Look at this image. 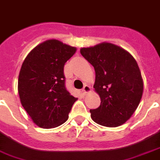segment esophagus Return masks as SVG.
I'll list each match as a JSON object with an SVG mask.
<instances>
[{
    "mask_svg": "<svg viewBox=\"0 0 160 160\" xmlns=\"http://www.w3.org/2000/svg\"><path fill=\"white\" fill-rule=\"evenodd\" d=\"M91 87H90V86H89L88 85H85V86H84V88H83V90H82L83 93H84V94L89 93V92H91Z\"/></svg>",
    "mask_w": 160,
    "mask_h": 160,
    "instance_id": "obj_1",
    "label": "esophagus"
}]
</instances>
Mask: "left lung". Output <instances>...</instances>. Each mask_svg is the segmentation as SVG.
<instances>
[{"label": "left lung", "mask_w": 160, "mask_h": 160, "mask_svg": "<svg viewBox=\"0 0 160 160\" xmlns=\"http://www.w3.org/2000/svg\"><path fill=\"white\" fill-rule=\"evenodd\" d=\"M96 71L95 91L101 98L98 108L90 110L92 120L116 128L125 123L139 105L143 81L137 61L122 48L110 42L80 48Z\"/></svg>", "instance_id": "8db88e82"}]
</instances>
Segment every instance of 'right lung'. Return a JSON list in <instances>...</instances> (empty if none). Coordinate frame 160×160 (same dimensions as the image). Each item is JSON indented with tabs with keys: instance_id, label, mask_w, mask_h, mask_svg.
<instances>
[{
	"instance_id": "1",
	"label": "right lung",
	"mask_w": 160,
	"mask_h": 160,
	"mask_svg": "<svg viewBox=\"0 0 160 160\" xmlns=\"http://www.w3.org/2000/svg\"><path fill=\"white\" fill-rule=\"evenodd\" d=\"M76 52L56 39L37 45L23 61L18 76L21 103L37 126L52 128L69 118L77 101L65 88L64 66Z\"/></svg>"
}]
</instances>
